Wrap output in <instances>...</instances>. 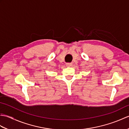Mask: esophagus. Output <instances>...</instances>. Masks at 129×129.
I'll return each instance as SVG.
<instances>
[{
  "label": "esophagus",
  "instance_id": "1",
  "mask_svg": "<svg viewBox=\"0 0 129 129\" xmlns=\"http://www.w3.org/2000/svg\"><path fill=\"white\" fill-rule=\"evenodd\" d=\"M66 65H67V67H71L72 65V63H67Z\"/></svg>",
  "mask_w": 129,
  "mask_h": 129
}]
</instances>
